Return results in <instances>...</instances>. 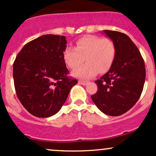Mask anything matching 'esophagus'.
Masks as SVG:
<instances>
[{"label": "esophagus", "instance_id": "34e87169", "mask_svg": "<svg viewBox=\"0 0 156 156\" xmlns=\"http://www.w3.org/2000/svg\"><path fill=\"white\" fill-rule=\"evenodd\" d=\"M78 83H79L80 84H82V85H86L87 82L85 81V80H78Z\"/></svg>", "mask_w": 156, "mask_h": 156}]
</instances>
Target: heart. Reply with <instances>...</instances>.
<instances>
[{"label":"heart","mask_w":156,"mask_h":156,"mask_svg":"<svg viewBox=\"0 0 156 156\" xmlns=\"http://www.w3.org/2000/svg\"><path fill=\"white\" fill-rule=\"evenodd\" d=\"M116 56V46L110 38L87 35L78 39L76 48L67 47L63 58L68 67L75 69L83 62L87 64L75 69L73 75L78 78H92L97 73H103L110 69Z\"/></svg>","instance_id":"heart-1"}]
</instances>
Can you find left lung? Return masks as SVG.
Listing matches in <instances>:
<instances>
[{
  "instance_id": "obj_1",
  "label": "left lung",
  "mask_w": 156,
  "mask_h": 156,
  "mask_svg": "<svg viewBox=\"0 0 156 156\" xmlns=\"http://www.w3.org/2000/svg\"><path fill=\"white\" fill-rule=\"evenodd\" d=\"M103 32L115 44L116 56L108 72L95 80L98 92L91 98L102 112L117 117L129 111L140 98L145 80V65L129 37L116 31Z\"/></svg>"
}]
</instances>
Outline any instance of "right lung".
<instances>
[{"mask_svg":"<svg viewBox=\"0 0 156 156\" xmlns=\"http://www.w3.org/2000/svg\"><path fill=\"white\" fill-rule=\"evenodd\" d=\"M64 36L46 34L25 44L13 64L15 88L19 101L32 115H54L78 80L67 76L63 58Z\"/></svg>","mask_w":156,"mask_h":156,"instance_id":"add662e5","label":"right lung"}]
</instances>
